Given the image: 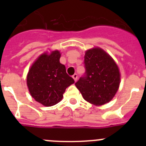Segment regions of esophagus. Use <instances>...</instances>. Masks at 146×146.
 <instances>
[{
	"instance_id": "obj_1",
	"label": "esophagus",
	"mask_w": 146,
	"mask_h": 146,
	"mask_svg": "<svg viewBox=\"0 0 146 146\" xmlns=\"http://www.w3.org/2000/svg\"><path fill=\"white\" fill-rule=\"evenodd\" d=\"M72 77H73V79L74 80V81H77V74H74V75L72 76Z\"/></svg>"
}]
</instances>
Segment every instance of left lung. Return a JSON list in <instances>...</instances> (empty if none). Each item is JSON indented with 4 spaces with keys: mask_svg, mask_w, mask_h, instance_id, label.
Returning a JSON list of instances; mask_svg holds the SVG:
<instances>
[{
    "mask_svg": "<svg viewBox=\"0 0 146 146\" xmlns=\"http://www.w3.org/2000/svg\"><path fill=\"white\" fill-rule=\"evenodd\" d=\"M86 73L75 83L86 101L103 105L113 99L121 81L119 69L110 55L99 47L87 50L85 54Z\"/></svg>",
    "mask_w": 146,
    "mask_h": 146,
    "instance_id": "obj_1",
    "label": "left lung"
}]
</instances>
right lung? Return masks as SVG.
I'll return each instance as SVG.
<instances>
[{"label": "right lung", "instance_id": "right-lung-1", "mask_svg": "<svg viewBox=\"0 0 146 146\" xmlns=\"http://www.w3.org/2000/svg\"><path fill=\"white\" fill-rule=\"evenodd\" d=\"M58 50L43 53L33 64L27 75V86L32 97L44 106H53L63 98L66 88L74 82L60 63Z\"/></svg>", "mask_w": 146, "mask_h": 146}]
</instances>
